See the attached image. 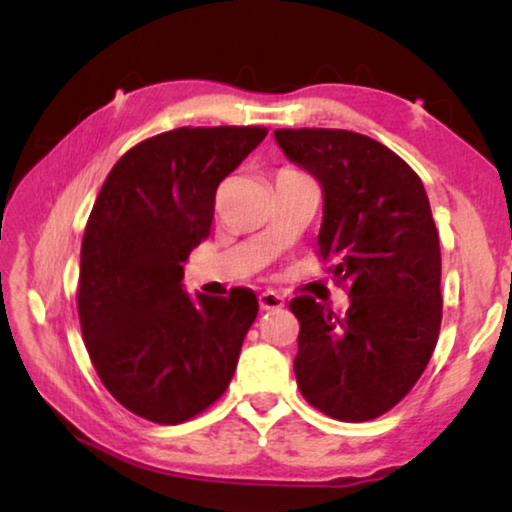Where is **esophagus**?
Returning <instances> with one entry per match:
<instances>
[{
  "instance_id": "esophagus-1",
  "label": "esophagus",
  "mask_w": 512,
  "mask_h": 512,
  "mask_svg": "<svg viewBox=\"0 0 512 512\" xmlns=\"http://www.w3.org/2000/svg\"><path fill=\"white\" fill-rule=\"evenodd\" d=\"M259 307L262 309H280L284 307V296H280L277 291H264L259 293Z\"/></svg>"
}]
</instances>
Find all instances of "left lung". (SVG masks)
I'll return each mask as SVG.
<instances>
[{"instance_id": "8db88e82", "label": "left lung", "mask_w": 512, "mask_h": 512, "mask_svg": "<svg viewBox=\"0 0 512 512\" xmlns=\"http://www.w3.org/2000/svg\"><path fill=\"white\" fill-rule=\"evenodd\" d=\"M291 162L323 185L320 257L345 284L339 318L309 296L289 302L300 323L293 361L305 400L334 420H375L427 368L443 320L440 244L427 192L400 155L341 128H277Z\"/></svg>"}]
</instances>
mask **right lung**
<instances>
[{"label":"right lung","mask_w":512,"mask_h":512,"mask_svg":"<svg viewBox=\"0 0 512 512\" xmlns=\"http://www.w3.org/2000/svg\"><path fill=\"white\" fill-rule=\"evenodd\" d=\"M262 126L160 133L110 169L81 244L76 305L103 386L128 411L180 424L235 375L255 293L189 296L183 262L210 237L216 187L266 137Z\"/></svg>","instance_id":"obj_1"}]
</instances>
